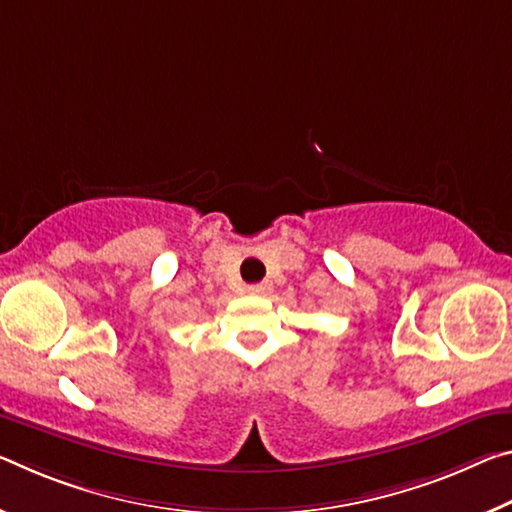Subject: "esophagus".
<instances>
[{
    "label": "esophagus",
    "instance_id": "34e87169",
    "mask_svg": "<svg viewBox=\"0 0 512 512\" xmlns=\"http://www.w3.org/2000/svg\"><path fill=\"white\" fill-rule=\"evenodd\" d=\"M271 291L269 282H257V285H248V294L250 296H266Z\"/></svg>",
    "mask_w": 512,
    "mask_h": 512
}]
</instances>
